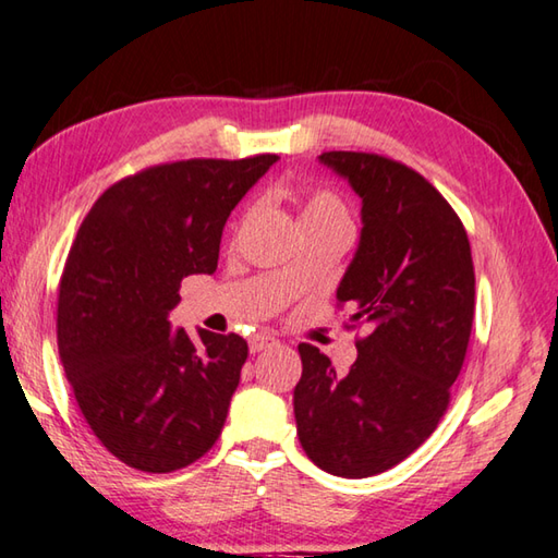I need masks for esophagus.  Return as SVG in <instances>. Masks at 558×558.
<instances>
[{
	"mask_svg": "<svg viewBox=\"0 0 558 558\" xmlns=\"http://www.w3.org/2000/svg\"><path fill=\"white\" fill-rule=\"evenodd\" d=\"M272 344H278V339L270 337V335H253L251 342H248L253 354H258V352H263V349H268Z\"/></svg>",
	"mask_w": 558,
	"mask_h": 558,
	"instance_id": "esophagus-1",
	"label": "esophagus"
}]
</instances>
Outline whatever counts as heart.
I'll list each match as a JSON object with an SVG mask.
<instances>
[{"instance_id":"heart-1","label":"heart","mask_w":558,"mask_h":558,"mask_svg":"<svg viewBox=\"0 0 558 558\" xmlns=\"http://www.w3.org/2000/svg\"><path fill=\"white\" fill-rule=\"evenodd\" d=\"M323 221H339L349 223L344 202L339 199L335 192L327 189H317V192L307 194L300 209V223H323Z\"/></svg>"}]
</instances>
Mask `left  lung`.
<instances>
[{"label":"left lung","instance_id":"obj_1","mask_svg":"<svg viewBox=\"0 0 558 558\" xmlns=\"http://www.w3.org/2000/svg\"><path fill=\"white\" fill-rule=\"evenodd\" d=\"M319 162L362 199V239L337 300L369 335L356 339L347 374L300 344L292 405L317 468L372 477L421 448L448 411L475 317V268L465 226L415 169L369 153H323Z\"/></svg>","mask_w":558,"mask_h":558}]
</instances>
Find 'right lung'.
<instances>
[{"label": "right lung", "mask_w": 558, "mask_h": 558, "mask_svg": "<svg viewBox=\"0 0 558 558\" xmlns=\"http://www.w3.org/2000/svg\"><path fill=\"white\" fill-rule=\"evenodd\" d=\"M272 162L147 167L106 189L81 223L59 286V354L83 418L130 468L182 470L221 436L248 344L172 332L167 315L186 276L216 270L226 219Z\"/></svg>", "instance_id": "obj_1"}]
</instances>
